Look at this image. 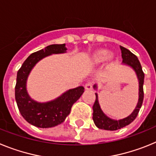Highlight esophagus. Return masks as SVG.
<instances>
[{
	"mask_svg": "<svg viewBox=\"0 0 156 156\" xmlns=\"http://www.w3.org/2000/svg\"><path fill=\"white\" fill-rule=\"evenodd\" d=\"M84 87L86 90H91L92 87H93V84H92L91 82H87L86 84H85Z\"/></svg>",
	"mask_w": 156,
	"mask_h": 156,
	"instance_id": "1",
	"label": "esophagus"
}]
</instances>
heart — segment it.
<instances>
[{
	"label": "heart",
	"instance_id": "1",
	"mask_svg": "<svg viewBox=\"0 0 156 156\" xmlns=\"http://www.w3.org/2000/svg\"><path fill=\"white\" fill-rule=\"evenodd\" d=\"M108 55V51L105 49H98L96 50L91 55V61L94 64H100L104 61L105 58ZM107 66H111L113 62V55H109L107 58Z\"/></svg>",
	"mask_w": 156,
	"mask_h": 156
}]
</instances>
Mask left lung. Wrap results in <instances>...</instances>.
Listing matches in <instances>:
<instances>
[{"mask_svg":"<svg viewBox=\"0 0 156 156\" xmlns=\"http://www.w3.org/2000/svg\"><path fill=\"white\" fill-rule=\"evenodd\" d=\"M120 50L122 52V64L129 66L130 68L133 69L137 75L139 83L138 101H137V104L135 107L134 110L132 112L130 115H129L126 118L116 120V119H111L103 112L101 108L100 105H99L98 94L95 93L96 99H95V102L93 105V120L95 126L99 129H106V130H116V129H121V128L127 126L136 119V117L140 111V108H141V105H142L143 99H144L143 84H144V74L142 71L140 63L137 56L133 55L131 51H129L128 49L120 46ZM97 84H95L94 86V89L97 90Z\"/></svg>","mask_w":156,"mask_h":156,"instance_id":"8db88e82","label":"left lung"}]
</instances>
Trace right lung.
<instances>
[{"label":"right lung","mask_w":156,"mask_h":156,"mask_svg":"<svg viewBox=\"0 0 156 156\" xmlns=\"http://www.w3.org/2000/svg\"><path fill=\"white\" fill-rule=\"evenodd\" d=\"M66 44L49 45L31 54L17 73L15 92L18 108L23 118L37 127L49 128L61 124L69 115L73 105L84 92L83 87H78L48 102H38L32 99L27 92V79L35 65L47 56L66 53Z\"/></svg>","instance_id":"add662e5"}]
</instances>
